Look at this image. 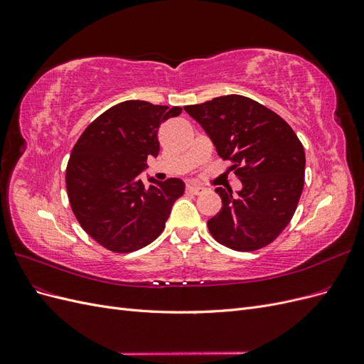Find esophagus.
Here are the masks:
<instances>
[{
	"instance_id": "1",
	"label": "esophagus",
	"mask_w": 364,
	"mask_h": 364,
	"mask_svg": "<svg viewBox=\"0 0 364 364\" xmlns=\"http://www.w3.org/2000/svg\"><path fill=\"white\" fill-rule=\"evenodd\" d=\"M186 191L191 193V194H200L205 191L203 186H199V185H188L186 186Z\"/></svg>"
}]
</instances>
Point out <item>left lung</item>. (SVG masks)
<instances>
[{
  "label": "left lung",
  "mask_w": 364,
  "mask_h": 364,
  "mask_svg": "<svg viewBox=\"0 0 364 364\" xmlns=\"http://www.w3.org/2000/svg\"><path fill=\"white\" fill-rule=\"evenodd\" d=\"M211 138L218 156L243 183L232 196L215 188L222 209L208 220L215 241L252 252L290 223L304 190L305 151L287 121L252 98L230 94L183 107Z\"/></svg>",
  "instance_id": "1"
}]
</instances>
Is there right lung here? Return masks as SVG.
I'll return each instance as SVG.
<instances>
[{"label":"right lung","mask_w":364,"mask_h":364,"mask_svg":"<svg viewBox=\"0 0 364 364\" xmlns=\"http://www.w3.org/2000/svg\"><path fill=\"white\" fill-rule=\"evenodd\" d=\"M181 112L179 106L127 100L97 117L77 139L65 176L70 205L85 232L105 249L135 252L162 234L185 185L150 179L146 188L139 173L149 156H158L162 121Z\"/></svg>","instance_id":"add662e5"}]
</instances>
